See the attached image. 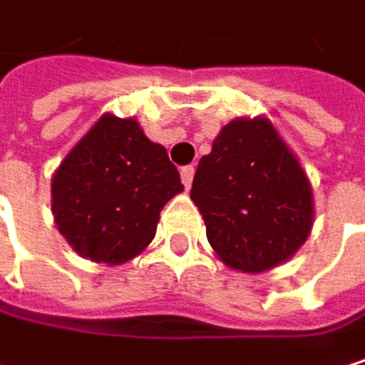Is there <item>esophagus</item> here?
<instances>
[{
  "label": "esophagus",
  "mask_w": 365,
  "mask_h": 365,
  "mask_svg": "<svg viewBox=\"0 0 365 365\" xmlns=\"http://www.w3.org/2000/svg\"><path fill=\"white\" fill-rule=\"evenodd\" d=\"M192 177H195V166H184V168H181V181H184L186 188L192 186Z\"/></svg>",
  "instance_id": "34e87169"
}]
</instances>
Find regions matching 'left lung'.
<instances>
[{
    "label": "left lung",
    "instance_id": "8db88e82",
    "mask_svg": "<svg viewBox=\"0 0 365 365\" xmlns=\"http://www.w3.org/2000/svg\"><path fill=\"white\" fill-rule=\"evenodd\" d=\"M190 199L216 257L244 274L287 263L314 225L310 179L274 123L237 117L201 158Z\"/></svg>",
    "mask_w": 365,
    "mask_h": 365
}]
</instances>
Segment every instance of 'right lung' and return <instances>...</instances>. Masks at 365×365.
Wrapping results in <instances>:
<instances>
[{
  "label": "right lung",
  "mask_w": 365,
  "mask_h": 365,
  "mask_svg": "<svg viewBox=\"0 0 365 365\" xmlns=\"http://www.w3.org/2000/svg\"><path fill=\"white\" fill-rule=\"evenodd\" d=\"M184 190L162 145L134 117L104 113L51 177V212L76 255L123 265L153 240L162 207Z\"/></svg>",
  "instance_id": "add662e5"
}]
</instances>
